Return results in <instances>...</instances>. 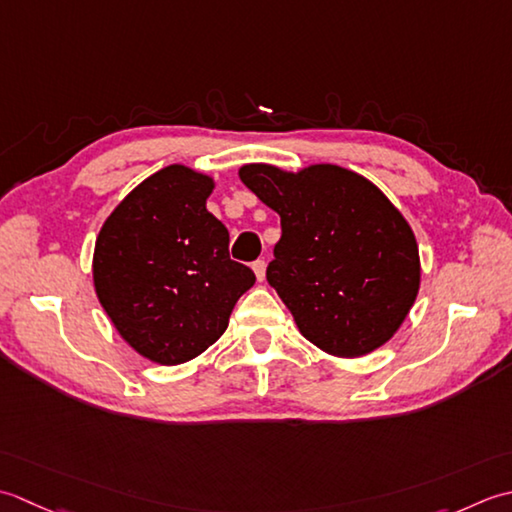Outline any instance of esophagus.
<instances>
[{"mask_svg": "<svg viewBox=\"0 0 512 512\" xmlns=\"http://www.w3.org/2000/svg\"><path fill=\"white\" fill-rule=\"evenodd\" d=\"M252 269H254V274H256V278L260 280V283H263V280H265V269H267V265H265V260H256V263L252 265Z\"/></svg>", "mask_w": 512, "mask_h": 512, "instance_id": "obj_1", "label": "esophagus"}]
</instances>
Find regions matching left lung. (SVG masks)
<instances>
[{
  "instance_id": "8db88e82",
  "label": "left lung",
  "mask_w": 512,
  "mask_h": 512,
  "mask_svg": "<svg viewBox=\"0 0 512 512\" xmlns=\"http://www.w3.org/2000/svg\"><path fill=\"white\" fill-rule=\"evenodd\" d=\"M280 216L269 285L302 336L338 358H360L400 329L420 289V252L406 218L378 187L340 165L238 170Z\"/></svg>"
}]
</instances>
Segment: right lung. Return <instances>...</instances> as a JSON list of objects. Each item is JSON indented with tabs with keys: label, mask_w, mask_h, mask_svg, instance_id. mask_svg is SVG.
<instances>
[{
	"label": "right lung",
	"mask_w": 512,
	"mask_h": 512,
	"mask_svg": "<svg viewBox=\"0 0 512 512\" xmlns=\"http://www.w3.org/2000/svg\"><path fill=\"white\" fill-rule=\"evenodd\" d=\"M214 179L185 165L148 176L106 218L92 278L101 307L143 358L183 364L214 344L256 283L229 258V232L207 212Z\"/></svg>",
	"instance_id": "add662e5"
}]
</instances>
